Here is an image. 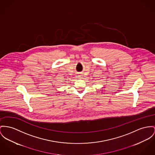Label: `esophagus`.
<instances>
[{"mask_svg": "<svg viewBox=\"0 0 155 155\" xmlns=\"http://www.w3.org/2000/svg\"><path fill=\"white\" fill-rule=\"evenodd\" d=\"M78 76H79V78H80V77H81V75H78Z\"/></svg>", "mask_w": 155, "mask_h": 155, "instance_id": "esophagus-1", "label": "esophagus"}]
</instances>
